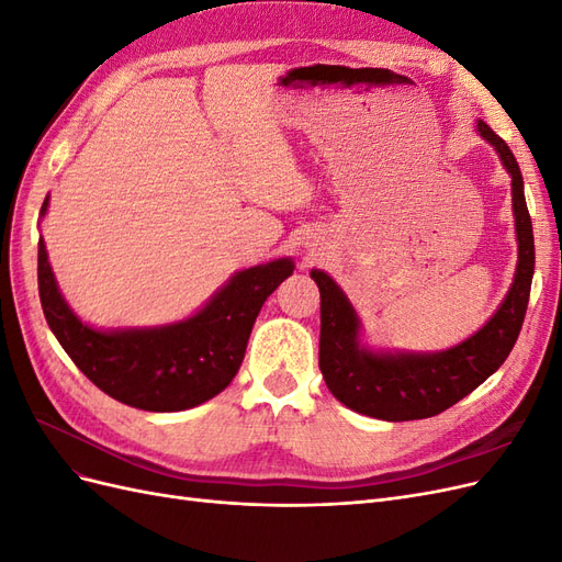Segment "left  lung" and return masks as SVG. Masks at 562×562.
<instances>
[{"mask_svg": "<svg viewBox=\"0 0 562 562\" xmlns=\"http://www.w3.org/2000/svg\"><path fill=\"white\" fill-rule=\"evenodd\" d=\"M479 133L497 149L512 176L518 265L512 291L485 326L438 353H375L359 342L361 321L326 271H312L321 291L318 368L330 394L351 411L386 422L424 419L469 396L512 353L520 335L535 274V236L514 151L479 119Z\"/></svg>", "mask_w": 562, "mask_h": 562, "instance_id": "left-lung-1", "label": "left lung"}]
</instances>
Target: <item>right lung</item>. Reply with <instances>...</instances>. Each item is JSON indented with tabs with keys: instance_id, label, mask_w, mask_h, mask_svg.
Listing matches in <instances>:
<instances>
[{
	"instance_id": "add662e5",
	"label": "right lung",
	"mask_w": 562,
	"mask_h": 562,
	"mask_svg": "<svg viewBox=\"0 0 562 562\" xmlns=\"http://www.w3.org/2000/svg\"><path fill=\"white\" fill-rule=\"evenodd\" d=\"M48 209L44 199L42 215ZM293 260L236 271L194 316L159 328L95 330L63 300L40 239L37 281L48 328L100 391L149 413H178L217 396L241 368L265 300L293 274Z\"/></svg>"
}]
</instances>
